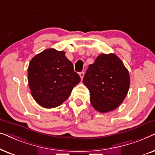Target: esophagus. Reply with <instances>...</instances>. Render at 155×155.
Instances as JSON below:
<instances>
[{
    "mask_svg": "<svg viewBox=\"0 0 155 155\" xmlns=\"http://www.w3.org/2000/svg\"><path fill=\"white\" fill-rule=\"evenodd\" d=\"M79 75H80V78H81V80H82V78H83V77H84V72H81V73H79Z\"/></svg>",
    "mask_w": 155,
    "mask_h": 155,
    "instance_id": "esophagus-1",
    "label": "esophagus"
}]
</instances>
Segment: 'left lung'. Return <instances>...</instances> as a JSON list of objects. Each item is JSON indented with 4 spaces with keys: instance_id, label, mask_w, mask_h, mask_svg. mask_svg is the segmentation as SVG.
<instances>
[{
    "instance_id": "1",
    "label": "left lung",
    "mask_w": 155,
    "mask_h": 155,
    "mask_svg": "<svg viewBox=\"0 0 155 155\" xmlns=\"http://www.w3.org/2000/svg\"><path fill=\"white\" fill-rule=\"evenodd\" d=\"M94 109L107 113L120 106L128 94L130 75L121 60L115 54H100L89 65L83 78Z\"/></svg>"
}]
</instances>
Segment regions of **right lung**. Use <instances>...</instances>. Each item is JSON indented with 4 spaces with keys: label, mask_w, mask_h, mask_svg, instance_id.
<instances>
[{
    "label": "right lung",
    "mask_w": 155,
    "mask_h": 155,
    "mask_svg": "<svg viewBox=\"0 0 155 155\" xmlns=\"http://www.w3.org/2000/svg\"><path fill=\"white\" fill-rule=\"evenodd\" d=\"M80 81L73 65L64 51L48 48L31 59L28 67V82L33 98L42 107L60 106Z\"/></svg>",
    "instance_id": "1"
}]
</instances>
